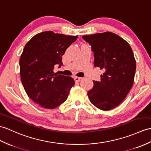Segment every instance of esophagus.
Segmentation results:
<instances>
[{
    "label": "esophagus",
    "instance_id": "esophagus-1",
    "mask_svg": "<svg viewBox=\"0 0 151 151\" xmlns=\"http://www.w3.org/2000/svg\"><path fill=\"white\" fill-rule=\"evenodd\" d=\"M83 78H82V77H75V80L76 82H79L80 81H81V80H82Z\"/></svg>",
    "mask_w": 151,
    "mask_h": 151
}]
</instances>
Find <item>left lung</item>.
I'll return each instance as SVG.
<instances>
[{
	"label": "left lung",
	"instance_id": "1",
	"mask_svg": "<svg viewBox=\"0 0 151 151\" xmlns=\"http://www.w3.org/2000/svg\"><path fill=\"white\" fill-rule=\"evenodd\" d=\"M94 52V67L104 71L100 80L94 81L87 93L94 106L103 111L113 109L124 100L134 82L136 60L127 41L111 32L84 35Z\"/></svg>",
	"mask_w": 151,
	"mask_h": 151
}]
</instances>
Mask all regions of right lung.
<instances>
[{
	"label": "right lung",
	"mask_w": 151,
	"mask_h": 151,
	"mask_svg": "<svg viewBox=\"0 0 151 151\" xmlns=\"http://www.w3.org/2000/svg\"><path fill=\"white\" fill-rule=\"evenodd\" d=\"M78 36H67L48 31L35 35L26 44L20 58L21 81L34 102L52 109L64 103L75 85L71 76L54 73L61 67L62 56Z\"/></svg>",
	"instance_id": "right-lung-1"
}]
</instances>
